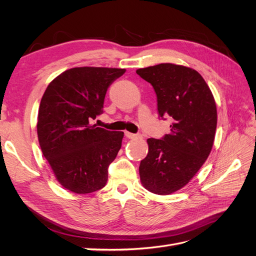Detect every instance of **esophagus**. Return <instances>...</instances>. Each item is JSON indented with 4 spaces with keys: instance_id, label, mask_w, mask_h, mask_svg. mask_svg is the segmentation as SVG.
Segmentation results:
<instances>
[{
    "instance_id": "esophagus-1",
    "label": "esophagus",
    "mask_w": 256,
    "mask_h": 256,
    "mask_svg": "<svg viewBox=\"0 0 256 256\" xmlns=\"http://www.w3.org/2000/svg\"><path fill=\"white\" fill-rule=\"evenodd\" d=\"M125 136H126L128 138H141V136L134 134H131V132H128V131H126V132H125Z\"/></svg>"
}]
</instances>
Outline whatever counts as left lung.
Returning a JSON list of instances; mask_svg holds the SVG:
<instances>
[{"instance_id": "8db88e82", "label": "left lung", "mask_w": 256, "mask_h": 256, "mask_svg": "<svg viewBox=\"0 0 256 256\" xmlns=\"http://www.w3.org/2000/svg\"><path fill=\"white\" fill-rule=\"evenodd\" d=\"M136 74L156 92L160 118L170 116L173 122L162 140L147 138L148 154L138 168L140 180L154 194H171L192 180L212 152L216 102L203 76L190 67L164 63Z\"/></svg>"}]
</instances>
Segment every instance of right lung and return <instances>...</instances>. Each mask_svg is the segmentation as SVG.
<instances>
[{"mask_svg":"<svg viewBox=\"0 0 256 256\" xmlns=\"http://www.w3.org/2000/svg\"><path fill=\"white\" fill-rule=\"evenodd\" d=\"M126 69L74 67L53 79L40 100L37 136L56 180L88 194L104 188L108 166L118 156L124 132L90 125L102 112L108 88Z\"/></svg>","mask_w":256,"mask_h":256,"instance_id":"1","label":"right lung"}]
</instances>
